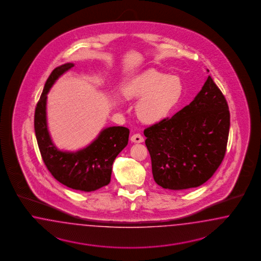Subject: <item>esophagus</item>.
<instances>
[{
	"mask_svg": "<svg viewBox=\"0 0 261 261\" xmlns=\"http://www.w3.org/2000/svg\"><path fill=\"white\" fill-rule=\"evenodd\" d=\"M144 139L141 134H134L131 137V142H136V143H141L143 142Z\"/></svg>",
	"mask_w": 261,
	"mask_h": 261,
	"instance_id": "esophagus-1",
	"label": "esophagus"
}]
</instances>
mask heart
Listing matches in <instances>:
<instances>
[{
    "label": "heart",
    "mask_w": 261,
    "mask_h": 261,
    "mask_svg": "<svg viewBox=\"0 0 261 261\" xmlns=\"http://www.w3.org/2000/svg\"><path fill=\"white\" fill-rule=\"evenodd\" d=\"M127 99H140L136 106L138 118L155 123L167 118L184 95V83L178 75L147 71L131 80L123 89Z\"/></svg>",
    "instance_id": "heart-1"
}]
</instances>
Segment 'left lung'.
<instances>
[{
    "mask_svg": "<svg viewBox=\"0 0 261 261\" xmlns=\"http://www.w3.org/2000/svg\"><path fill=\"white\" fill-rule=\"evenodd\" d=\"M229 131L228 103L208 75L189 105L143 131L155 182L173 190L203 185L221 165Z\"/></svg>",
    "mask_w": 261,
    "mask_h": 261,
    "instance_id": "left-lung-1",
    "label": "left lung"
}]
</instances>
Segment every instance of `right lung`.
Here are the masks:
<instances>
[{
	"label": "right lung",
	"mask_w": 261,
	"mask_h": 261,
	"mask_svg": "<svg viewBox=\"0 0 261 261\" xmlns=\"http://www.w3.org/2000/svg\"><path fill=\"white\" fill-rule=\"evenodd\" d=\"M73 66V63L63 64L48 76L35 108L34 130L41 156L51 175L70 189L90 192L110 182L113 163L128 143L129 129L104 128L94 142L74 152L56 147L47 129V95L56 80Z\"/></svg>",
	"instance_id": "right-lung-1"
}]
</instances>
